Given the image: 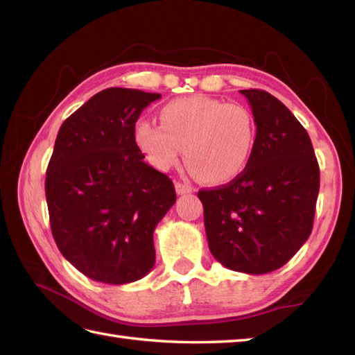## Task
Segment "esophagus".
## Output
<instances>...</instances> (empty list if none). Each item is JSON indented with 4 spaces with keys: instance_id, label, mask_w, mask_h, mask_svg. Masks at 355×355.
<instances>
[{
    "instance_id": "obj_1",
    "label": "esophagus",
    "mask_w": 355,
    "mask_h": 355,
    "mask_svg": "<svg viewBox=\"0 0 355 355\" xmlns=\"http://www.w3.org/2000/svg\"><path fill=\"white\" fill-rule=\"evenodd\" d=\"M175 191L178 195H184V193H191L193 192V187L186 184V183H182V182H177L175 183Z\"/></svg>"
}]
</instances>
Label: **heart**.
Wrapping results in <instances>:
<instances>
[{"instance_id":"1","label":"heart","mask_w":355,"mask_h":355,"mask_svg":"<svg viewBox=\"0 0 355 355\" xmlns=\"http://www.w3.org/2000/svg\"><path fill=\"white\" fill-rule=\"evenodd\" d=\"M158 120H143L134 130L135 146L157 171L177 166L182 148L191 172L207 184L232 182L250 162L256 125L243 105L182 97L163 105Z\"/></svg>"}]
</instances>
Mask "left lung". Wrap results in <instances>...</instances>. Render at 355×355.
Returning <instances> with one entry per match:
<instances>
[{
	"mask_svg": "<svg viewBox=\"0 0 355 355\" xmlns=\"http://www.w3.org/2000/svg\"><path fill=\"white\" fill-rule=\"evenodd\" d=\"M254 117L250 162L229 184L202 189L210 253L225 268L263 275L288 262L313 230L320 173L310 135L262 89H241Z\"/></svg>",
	"mask_w": 355,
	"mask_h": 355,
	"instance_id": "1",
	"label": "left lung"
}]
</instances>
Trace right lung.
<instances>
[{"label": "right lung", "instance_id": "add662e5", "mask_svg": "<svg viewBox=\"0 0 355 355\" xmlns=\"http://www.w3.org/2000/svg\"><path fill=\"white\" fill-rule=\"evenodd\" d=\"M158 93L107 88L62 123L45 177L59 252L89 279L122 285L155 263L154 230L177 200L172 180L143 162L135 122Z\"/></svg>", "mask_w": 355, "mask_h": 355}]
</instances>
